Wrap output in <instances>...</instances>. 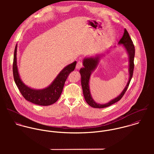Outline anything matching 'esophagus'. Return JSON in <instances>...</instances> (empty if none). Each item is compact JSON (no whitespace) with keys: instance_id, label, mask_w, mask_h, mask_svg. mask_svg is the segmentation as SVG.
I'll return each instance as SVG.
<instances>
[{"instance_id":"esophagus-1","label":"esophagus","mask_w":154,"mask_h":154,"mask_svg":"<svg viewBox=\"0 0 154 154\" xmlns=\"http://www.w3.org/2000/svg\"><path fill=\"white\" fill-rule=\"evenodd\" d=\"M82 67V62L79 61V62L77 63L76 65V69H79L81 68Z\"/></svg>"}]
</instances>
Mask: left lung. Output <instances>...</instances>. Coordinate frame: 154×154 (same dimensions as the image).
<instances>
[{"label": "left lung", "mask_w": 154, "mask_h": 154, "mask_svg": "<svg viewBox=\"0 0 154 154\" xmlns=\"http://www.w3.org/2000/svg\"><path fill=\"white\" fill-rule=\"evenodd\" d=\"M118 44L122 45V46L125 49V50L126 51L128 54L129 79L126 87L123 89L122 92L117 97L113 98L112 100H110L109 102L106 104L97 103L92 98L91 94V92H90V88H89V80H90V77L92 73L94 71V70L99 65L101 59L103 56H104L106 53H109L111 50V48H115L116 47V46H114L113 47H110V48L107 50V51H106V53H104L97 54L94 56L86 57L83 59L82 64L84 67L81 68L79 70V73L81 74V85H82L83 94H84L85 100L88 105H89L92 107L98 108V109L105 108L119 101L126 92L127 89L129 87L130 82L132 79L133 69H134V57L135 50H134V47L133 44L132 40L129 36V34L126 29H125L122 38L120 39V40Z\"/></svg>", "instance_id": "8db88e82"}]
</instances>
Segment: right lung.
<instances>
[{"instance_id": "add662e5", "label": "right lung", "mask_w": 154, "mask_h": 154, "mask_svg": "<svg viewBox=\"0 0 154 154\" xmlns=\"http://www.w3.org/2000/svg\"><path fill=\"white\" fill-rule=\"evenodd\" d=\"M17 44L14 51L13 74L15 82L22 96L26 100L39 106H47L55 103L60 97L68 75L74 70L76 62L75 61L65 67L46 88L40 89L31 88L23 82L19 74L17 58Z\"/></svg>"}]
</instances>
